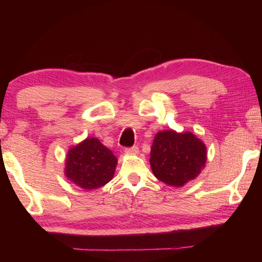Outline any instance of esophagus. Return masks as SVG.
Returning a JSON list of instances; mask_svg holds the SVG:
<instances>
[{
	"label": "esophagus",
	"instance_id": "esophagus-1",
	"mask_svg": "<svg viewBox=\"0 0 262 262\" xmlns=\"http://www.w3.org/2000/svg\"><path fill=\"white\" fill-rule=\"evenodd\" d=\"M126 154H130V155H136L137 152H139V148L136 147V145H134V147H132V148H127L126 150Z\"/></svg>",
	"mask_w": 262,
	"mask_h": 262
}]
</instances>
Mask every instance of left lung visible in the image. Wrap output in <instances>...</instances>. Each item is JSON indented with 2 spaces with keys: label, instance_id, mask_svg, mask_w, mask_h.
Returning a JSON list of instances; mask_svg holds the SVG:
<instances>
[{
  "label": "left lung",
  "instance_id": "obj_1",
  "mask_svg": "<svg viewBox=\"0 0 262 262\" xmlns=\"http://www.w3.org/2000/svg\"><path fill=\"white\" fill-rule=\"evenodd\" d=\"M206 161L205 143L190 132L163 130L155 136L150 166L154 176L166 185L183 187L200 174Z\"/></svg>",
  "mask_w": 262,
  "mask_h": 262
}]
</instances>
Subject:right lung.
<instances>
[{
	"mask_svg": "<svg viewBox=\"0 0 262 262\" xmlns=\"http://www.w3.org/2000/svg\"><path fill=\"white\" fill-rule=\"evenodd\" d=\"M118 159L96 137H88L70 148L64 174L82 189H96L112 180Z\"/></svg>",
	"mask_w": 262,
	"mask_h": 262,
	"instance_id": "right-lung-1",
	"label": "right lung"
}]
</instances>
